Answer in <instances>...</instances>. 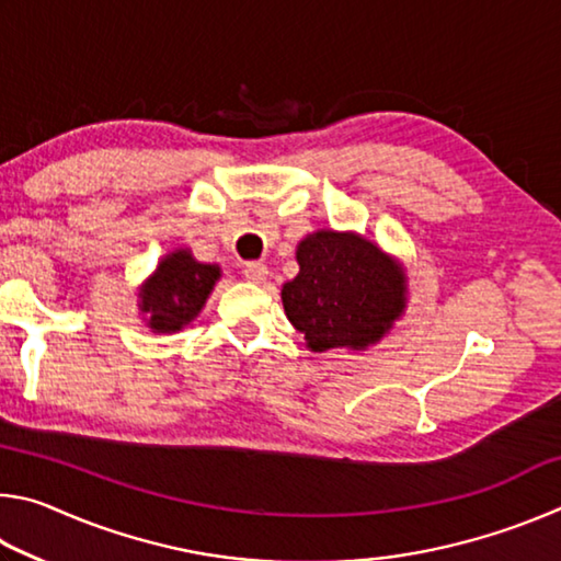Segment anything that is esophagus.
Returning <instances> with one entry per match:
<instances>
[{
  "instance_id": "esophagus-1",
  "label": "esophagus",
  "mask_w": 561,
  "mask_h": 561,
  "mask_svg": "<svg viewBox=\"0 0 561 561\" xmlns=\"http://www.w3.org/2000/svg\"><path fill=\"white\" fill-rule=\"evenodd\" d=\"M267 274H270V270L264 267L262 262H247V264H244V277H247V282L262 284L264 279H267Z\"/></svg>"
}]
</instances>
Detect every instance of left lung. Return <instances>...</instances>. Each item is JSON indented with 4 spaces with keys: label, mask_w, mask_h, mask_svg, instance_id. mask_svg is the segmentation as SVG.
Listing matches in <instances>:
<instances>
[{
    "label": "left lung",
    "mask_w": 561,
    "mask_h": 561,
    "mask_svg": "<svg viewBox=\"0 0 561 561\" xmlns=\"http://www.w3.org/2000/svg\"><path fill=\"white\" fill-rule=\"evenodd\" d=\"M297 262L282 304L309 351H366L403 317L405 267L368 237L317 230L297 244Z\"/></svg>",
    "instance_id": "obj_1"
}]
</instances>
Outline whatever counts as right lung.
Returning a JSON list of instances; mask_svg holds the SVG:
<instances>
[{"mask_svg": "<svg viewBox=\"0 0 561 561\" xmlns=\"http://www.w3.org/2000/svg\"><path fill=\"white\" fill-rule=\"evenodd\" d=\"M222 277L220 264L197 262L187 247L160 257L153 274L140 284L138 311L156 334H175L201 314L207 297Z\"/></svg>", "mask_w": 561, "mask_h": 561, "instance_id": "right-lung-1", "label": "right lung"}]
</instances>
